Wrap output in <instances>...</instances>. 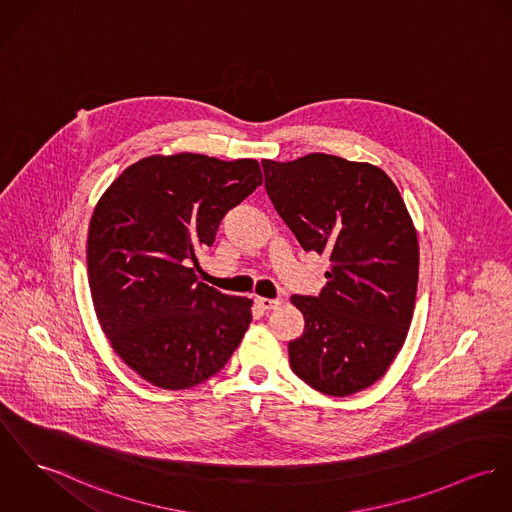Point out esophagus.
Segmentation results:
<instances>
[{"mask_svg":"<svg viewBox=\"0 0 512 512\" xmlns=\"http://www.w3.org/2000/svg\"><path fill=\"white\" fill-rule=\"evenodd\" d=\"M256 305L262 309V311H272V309H278L281 305V299H268V297H256Z\"/></svg>","mask_w":512,"mask_h":512,"instance_id":"obj_1","label":"esophagus"}]
</instances>
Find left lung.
<instances>
[{
    "label": "left lung",
    "instance_id": "obj_1",
    "mask_svg": "<svg viewBox=\"0 0 512 512\" xmlns=\"http://www.w3.org/2000/svg\"><path fill=\"white\" fill-rule=\"evenodd\" d=\"M266 191L307 252L326 254L319 297L293 295L305 332L289 364L313 389L346 397L389 370L413 321L419 240L391 178L368 162L313 152L262 160Z\"/></svg>",
    "mask_w": 512,
    "mask_h": 512
}]
</instances>
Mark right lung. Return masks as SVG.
Segmentation results:
<instances>
[{
    "instance_id": "right-lung-1",
    "label": "right lung",
    "mask_w": 512,
    "mask_h": 512,
    "mask_svg": "<svg viewBox=\"0 0 512 512\" xmlns=\"http://www.w3.org/2000/svg\"><path fill=\"white\" fill-rule=\"evenodd\" d=\"M262 184L252 158L154 154L103 191L88 231L97 321L117 356L162 389L223 370L252 321V299L197 281V254L229 209Z\"/></svg>"
}]
</instances>
